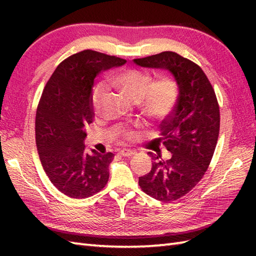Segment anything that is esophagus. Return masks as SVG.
I'll return each instance as SVG.
<instances>
[{
  "mask_svg": "<svg viewBox=\"0 0 256 256\" xmlns=\"http://www.w3.org/2000/svg\"><path fill=\"white\" fill-rule=\"evenodd\" d=\"M120 154H121V155L124 156V157H130V156H133V155L135 154V152H134V150H125V148H123V150H120Z\"/></svg>",
  "mask_w": 256,
  "mask_h": 256,
  "instance_id": "1",
  "label": "esophagus"
}]
</instances>
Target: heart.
<instances>
[{
  "label": "heart",
  "instance_id": "1",
  "mask_svg": "<svg viewBox=\"0 0 256 256\" xmlns=\"http://www.w3.org/2000/svg\"><path fill=\"white\" fill-rule=\"evenodd\" d=\"M110 84L133 102H138L143 113L150 118L160 121L172 112L178 99V84L170 77H160L153 81L150 72L138 69H126L110 79ZM106 96L104 86H99L92 94V108L98 114ZM138 133L125 130L123 138H136Z\"/></svg>",
  "mask_w": 256,
  "mask_h": 256
}]
</instances>
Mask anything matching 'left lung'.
I'll return each mask as SVG.
<instances>
[{
	"label": "left lung",
	"instance_id": "8db88e82",
	"mask_svg": "<svg viewBox=\"0 0 256 256\" xmlns=\"http://www.w3.org/2000/svg\"><path fill=\"white\" fill-rule=\"evenodd\" d=\"M140 67L165 69L178 84V99L172 112L160 125V138L172 153L162 160L150 153V172L138 178L145 194L162 202H172L188 194L208 170L220 130L218 100L210 81L197 64L177 52L134 59Z\"/></svg>",
	"mask_w": 256,
	"mask_h": 256
}]
</instances>
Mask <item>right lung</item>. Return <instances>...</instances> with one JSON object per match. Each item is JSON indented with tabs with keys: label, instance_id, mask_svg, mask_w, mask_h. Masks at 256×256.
<instances>
[{
	"label": "right lung",
	"instance_id": "right-lung-1",
	"mask_svg": "<svg viewBox=\"0 0 256 256\" xmlns=\"http://www.w3.org/2000/svg\"><path fill=\"white\" fill-rule=\"evenodd\" d=\"M125 59L86 50L58 64L42 91L35 120L36 145L52 184L70 198L84 199L104 188L112 153L88 154L86 126L94 116L92 86L103 70Z\"/></svg>",
	"mask_w": 256,
	"mask_h": 256
}]
</instances>
